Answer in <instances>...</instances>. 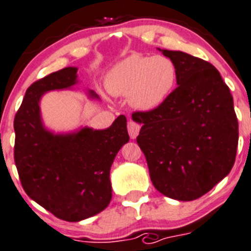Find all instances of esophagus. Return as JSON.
<instances>
[{"label": "esophagus", "mask_w": 251, "mask_h": 251, "mask_svg": "<svg viewBox=\"0 0 251 251\" xmlns=\"http://www.w3.org/2000/svg\"><path fill=\"white\" fill-rule=\"evenodd\" d=\"M127 131L131 139H136L140 132V125L137 123H135V121L130 120L127 124Z\"/></svg>", "instance_id": "34e87169"}]
</instances>
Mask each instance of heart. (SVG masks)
I'll return each mask as SVG.
<instances>
[{
	"label": "heart",
	"mask_w": 251,
	"mask_h": 251,
	"mask_svg": "<svg viewBox=\"0 0 251 251\" xmlns=\"http://www.w3.org/2000/svg\"><path fill=\"white\" fill-rule=\"evenodd\" d=\"M177 78V65L168 57L132 54L106 73L105 88L114 97H127L133 109L152 111L170 98Z\"/></svg>",
	"instance_id": "1"
}]
</instances>
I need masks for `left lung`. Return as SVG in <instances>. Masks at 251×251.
<instances>
[{
  "label": "left lung",
  "mask_w": 251,
  "mask_h": 251,
  "mask_svg": "<svg viewBox=\"0 0 251 251\" xmlns=\"http://www.w3.org/2000/svg\"><path fill=\"white\" fill-rule=\"evenodd\" d=\"M178 69L177 88L157 109L135 112L137 144L154 188L176 201H194L229 175L235 162L238 120L230 90L210 63L160 49Z\"/></svg>",
  "instance_id": "obj_1"
}]
</instances>
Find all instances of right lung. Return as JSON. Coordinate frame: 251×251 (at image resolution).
<instances>
[{"instance_id": "right-lung-1", "label": "right lung", "mask_w": 251, "mask_h": 251, "mask_svg": "<svg viewBox=\"0 0 251 251\" xmlns=\"http://www.w3.org/2000/svg\"><path fill=\"white\" fill-rule=\"evenodd\" d=\"M76 73V67H67L32 84L15 118V162L23 189L34 202L67 222L88 219L109 205L110 168L130 139L124 115L104 130L80 126L55 132L44 125L43 95L72 89L79 83ZM85 95L100 99L90 89Z\"/></svg>"}]
</instances>
